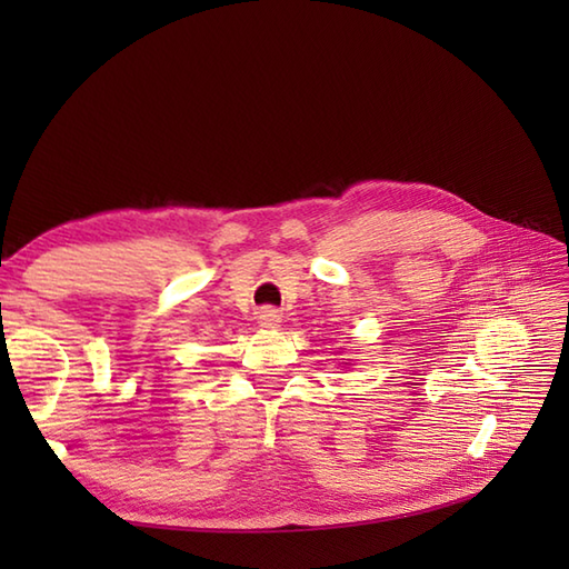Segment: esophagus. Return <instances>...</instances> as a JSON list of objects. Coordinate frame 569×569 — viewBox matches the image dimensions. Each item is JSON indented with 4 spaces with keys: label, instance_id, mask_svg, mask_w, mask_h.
Instances as JSON below:
<instances>
[{
    "label": "esophagus",
    "instance_id": "1",
    "mask_svg": "<svg viewBox=\"0 0 569 569\" xmlns=\"http://www.w3.org/2000/svg\"><path fill=\"white\" fill-rule=\"evenodd\" d=\"M257 320H259V325L261 328H276L278 322H281V312H278L276 308H259V312H257Z\"/></svg>",
    "mask_w": 569,
    "mask_h": 569
}]
</instances>
